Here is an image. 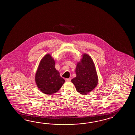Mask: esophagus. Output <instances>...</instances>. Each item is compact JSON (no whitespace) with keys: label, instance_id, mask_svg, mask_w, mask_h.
<instances>
[{"label":"esophagus","instance_id":"1","mask_svg":"<svg viewBox=\"0 0 135 135\" xmlns=\"http://www.w3.org/2000/svg\"><path fill=\"white\" fill-rule=\"evenodd\" d=\"M65 80L66 81H68V82H69V81H70V80H71V79H69V78H66L65 79Z\"/></svg>","mask_w":135,"mask_h":135}]
</instances>
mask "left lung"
<instances>
[{
  "label": "left lung",
  "instance_id": "8db88e82",
  "mask_svg": "<svg viewBox=\"0 0 135 135\" xmlns=\"http://www.w3.org/2000/svg\"><path fill=\"white\" fill-rule=\"evenodd\" d=\"M83 57L76 68L77 76L71 81L78 92L82 95H87L98 84V75L92 58L85 54Z\"/></svg>",
  "mask_w": 135,
  "mask_h": 135
}]
</instances>
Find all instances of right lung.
<instances>
[{
	"label": "right lung",
	"instance_id": "right-lung-1",
	"mask_svg": "<svg viewBox=\"0 0 135 135\" xmlns=\"http://www.w3.org/2000/svg\"><path fill=\"white\" fill-rule=\"evenodd\" d=\"M55 61L49 54L40 61L36 74L35 80L37 87L41 92L52 95L60 89L65 80L55 68Z\"/></svg>",
	"mask_w": 135,
	"mask_h": 135
}]
</instances>
